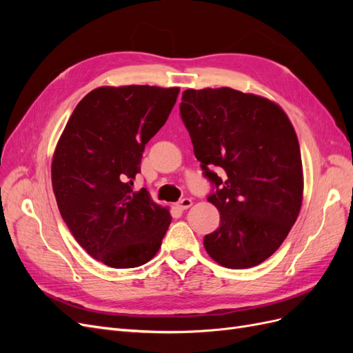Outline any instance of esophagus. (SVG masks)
I'll list each match as a JSON object with an SVG mask.
<instances>
[{"label": "esophagus", "mask_w": 353, "mask_h": 353, "mask_svg": "<svg viewBox=\"0 0 353 353\" xmlns=\"http://www.w3.org/2000/svg\"><path fill=\"white\" fill-rule=\"evenodd\" d=\"M191 205H193V200L191 199H181L178 203H176V206L181 209V210H184V209H188V208H191Z\"/></svg>", "instance_id": "34e87169"}]
</instances>
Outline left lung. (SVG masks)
<instances>
[{
    "label": "left lung",
    "mask_w": 353,
    "mask_h": 353,
    "mask_svg": "<svg viewBox=\"0 0 353 353\" xmlns=\"http://www.w3.org/2000/svg\"><path fill=\"white\" fill-rule=\"evenodd\" d=\"M179 110L205 176L216 187L208 200L221 223L205 236L206 252L231 270L262 263L302 208V157L290 119L276 103L228 87L185 90Z\"/></svg>",
    "instance_id": "1"
}]
</instances>
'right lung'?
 <instances>
[{"label":"right lung","mask_w":353,"mask_h":353,"mask_svg":"<svg viewBox=\"0 0 353 353\" xmlns=\"http://www.w3.org/2000/svg\"><path fill=\"white\" fill-rule=\"evenodd\" d=\"M178 94L150 85L95 88L59 138L51 183L60 215L82 249L110 268L150 261L172 221L145 188L134 190V179Z\"/></svg>","instance_id":"obj_1"}]
</instances>
